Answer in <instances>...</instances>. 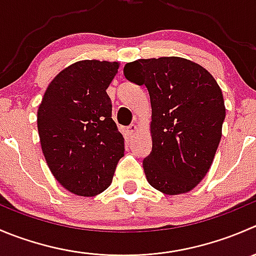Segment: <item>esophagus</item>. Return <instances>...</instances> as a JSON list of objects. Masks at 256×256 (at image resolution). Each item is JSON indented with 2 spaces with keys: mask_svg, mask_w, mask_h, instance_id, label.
<instances>
[{
  "mask_svg": "<svg viewBox=\"0 0 256 256\" xmlns=\"http://www.w3.org/2000/svg\"><path fill=\"white\" fill-rule=\"evenodd\" d=\"M136 130H138V126H136L135 124H131V125L128 126V128H126V135H128V136H132L136 132Z\"/></svg>",
  "mask_w": 256,
  "mask_h": 256,
  "instance_id": "1",
  "label": "esophagus"
}]
</instances>
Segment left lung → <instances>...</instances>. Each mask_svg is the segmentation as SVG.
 Listing matches in <instances>:
<instances>
[{
  "instance_id": "8db88e82",
  "label": "left lung",
  "mask_w": 256,
  "mask_h": 256,
  "mask_svg": "<svg viewBox=\"0 0 256 256\" xmlns=\"http://www.w3.org/2000/svg\"><path fill=\"white\" fill-rule=\"evenodd\" d=\"M124 75L150 95L152 150L142 161L148 184L166 195L188 192L208 174L222 138V88L206 68L182 57L136 60Z\"/></svg>"
}]
</instances>
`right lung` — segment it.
Returning <instances> with one entry per match:
<instances>
[{
    "instance_id": "1",
    "label": "right lung",
    "mask_w": 256,
    "mask_h": 256,
    "mask_svg": "<svg viewBox=\"0 0 256 256\" xmlns=\"http://www.w3.org/2000/svg\"><path fill=\"white\" fill-rule=\"evenodd\" d=\"M118 62L82 60L50 82L38 111L40 142L52 175L78 196H95L111 185L124 156V136L111 118L108 85Z\"/></svg>"
}]
</instances>
